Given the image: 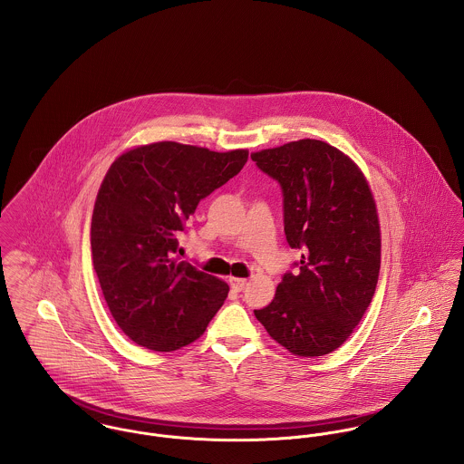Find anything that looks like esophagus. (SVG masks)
I'll list each match as a JSON object with an SVG mask.
<instances>
[{"instance_id": "34e87169", "label": "esophagus", "mask_w": 464, "mask_h": 464, "mask_svg": "<svg viewBox=\"0 0 464 464\" xmlns=\"http://www.w3.org/2000/svg\"><path fill=\"white\" fill-rule=\"evenodd\" d=\"M228 282H230V287L234 289V291H243L245 289V285H246V278H236V276H232V278H228Z\"/></svg>"}]
</instances>
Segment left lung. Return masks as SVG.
Masks as SVG:
<instances>
[{
    "instance_id": "left-lung-1",
    "label": "left lung",
    "mask_w": 464,
    "mask_h": 464,
    "mask_svg": "<svg viewBox=\"0 0 464 464\" xmlns=\"http://www.w3.org/2000/svg\"><path fill=\"white\" fill-rule=\"evenodd\" d=\"M252 160L280 184L285 239L302 252L271 304L254 314L291 353H331L375 295L381 228L373 195L353 160L324 140H293Z\"/></svg>"
}]
</instances>
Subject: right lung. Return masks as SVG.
<instances>
[{
	"label": "right lung",
	"instance_id": "1",
	"mask_svg": "<svg viewBox=\"0 0 464 464\" xmlns=\"http://www.w3.org/2000/svg\"><path fill=\"white\" fill-rule=\"evenodd\" d=\"M246 150L180 142L133 148L114 160L91 221L92 266L109 311L133 343L182 348L205 332L228 285L175 259L179 234L199 201L236 177Z\"/></svg>",
	"mask_w": 464,
	"mask_h": 464
}]
</instances>
